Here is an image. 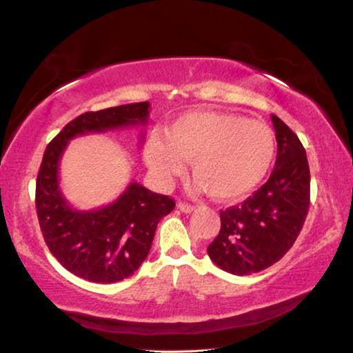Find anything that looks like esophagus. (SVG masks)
Here are the masks:
<instances>
[{
	"instance_id": "1",
	"label": "esophagus",
	"mask_w": 353,
	"mask_h": 353,
	"mask_svg": "<svg viewBox=\"0 0 353 353\" xmlns=\"http://www.w3.org/2000/svg\"><path fill=\"white\" fill-rule=\"evenodd\" d=\"M177 208H179V210H181V212H183V213H191V212L194 210V205L187 204V202H179Z\"/></svg>"
}]
</instances>
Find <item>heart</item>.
Segmentation results:
<instances>
[{
  "instance_id": "b5f03b06",
  "label": "heart",
  "mask_w": 353,
  "mask_h": 353,
  "mask_svg": "<svg viewBox=\"0 0 353 353\" xmlns=\"http://www.w3.org/2000/svg\"><path fill=\"white\" fill-rule=\"evenodd\" d=\"M276 151V137L268 124L235 113L196 110L171 121L165 139L149 137L145 162L159 182L170 183L185 171L187 160L207 194L235 201L259 187Z\"/></svg>"
}]
</instances>
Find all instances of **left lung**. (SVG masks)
I'll use <instances>...</instances> for the list:
<instances>
[{
    "instance_id": "obj_1",
    "label": "left lung",
    "mask_w": 353,
    "mask_h": 353,
    "mask_svg": "<svg viewBox=\"0 0 353 353\" xmlns=\"http://www.w3.org/2000/svg\"><path fill=\"white\" fill-rule=\"evenodd\" d=\"M277 140L276 166L265 185L241 205L221 210V230L207 248L214 265L249 276L277 263L294 244L310 207V168L297 135L271 115Z\"/></svg>"
}]
</instances>
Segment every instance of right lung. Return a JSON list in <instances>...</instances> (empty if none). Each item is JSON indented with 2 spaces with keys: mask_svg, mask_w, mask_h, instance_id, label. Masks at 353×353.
Segmentation results:
<instances>
[{
  "mask_svg": "<svg viewBox=\"0 0 353 353\" xmlns=\"http://www.w3.org/2000/svg\"><path fill=\"white\" fill-rule=\"evenodd\" d=\"M148 117L149 103L82 113L46 146L35 185L39 224L51 254L77 277L115 283L132 276L146 260L159 221L172 212L176 202L132 182L112 204L76 210L59 187L62 154L77 135L143 126Z\"/></svg>",
  "mask_w": 353,
  "mask_h": 353,
  "instance_id": "add662e5",
  "label": "right lung"
}]
</instances>
